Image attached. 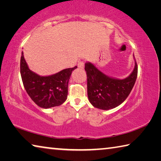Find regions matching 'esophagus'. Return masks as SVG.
<instances>
[{
	"instance_id": "34e87169",
	"label": "esophagus",
	"mask_w": 161,
	"mask_h": 161,
	"mask_svg": "<svg viewBox=\"0 0 161 161\" xmlns=\"http://www.w3.org/2000/svg\"><path fill=\"white\" fill-rule=\"evenodd\" d=\"M77 66H78L79 68H80V69H84V62H81V61L79 62Z\"/></svg>"
}]
</instances>
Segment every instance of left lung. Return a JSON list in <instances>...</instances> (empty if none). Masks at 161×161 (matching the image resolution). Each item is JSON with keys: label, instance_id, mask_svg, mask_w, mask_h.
<instances>
[{"label": "left lung", "instance_id": "obj_1", "mask_svg": "<svg viewBox=\"0 0 161 161\" xmlns=\"http://www.w3.org/2000/svg\"><path fill=\"white\" fill-rule=\"evenodd\" d=\"M133 59L135 57L133 54ZM87 75V95L93 107L109 110L121 104L131 92L137 78L138 67L135 65L127 77L119 79L110 77L99 70L90 62L85 63Z\"/></svg>", "mask_w": 161, "mask_h": 161}]
</instances>
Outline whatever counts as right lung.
Here are the masks:
<instances>
[{"mask_svg": "<svg viewBox=\"0 0 161 161\" xmlns=\"http://www.w3.org/2000/svg\"><path fill=\"white\" fill-rule=\"evenodd\" d=\"M76 66L61 70L48 76H41L30 69L22 53L20 58V75L24 87L38 107L49 108L58 107L66 101L68 94V82Z\"/></svg>", "mask_w": 161, "mask_h": 161, "instance_id": "right-lung-1", "label": "right lung"}]
</instances>
